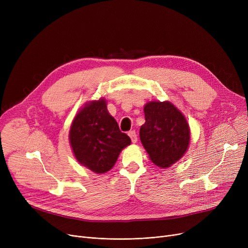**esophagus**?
Returning <instances> with one entry per match:
<instances>
[{
  "label": "esophagus",
  "instance_id": "1",
  "mask_svg": "<svg viewBox=\"0 0 248 248\" xmlns=\"http://www.w3.org/2000/svg\"><path fill=\"white\" fill-rule=\"evenodd\" d=\"M127 135H128L129 138H131L133 142H137L138 141V135H137L136 131H129Z\"/></svg>",
  "mask_w": 248,
  "mask_h": 248
}]
</instances>
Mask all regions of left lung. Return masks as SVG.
I'll list each match as a JSON object with an SVG mask.
<instances>
[{
  "label": "left lung",
  "instance_id": "8db88e82",
  "mask_svg": "<svg viewBox=\"0 0 248 248\" xmlns=\"http://www.w3.org/2000/svg\"><path fill=\"white\" fill-rule=\"evenodd\" d=\"M144 111L146 123L140 129L141 144L155 165L170 167L187 151L190 140L188 123L169 101H151Z\"/></svg>",
  "mask_w": 248,
  "mask_h": 248
}]
</instances>
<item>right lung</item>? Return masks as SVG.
<instances>
[{"mask_svg": "<svg viewBox=\"0 0 248 248\" xmlns=\"http://www.w3.org/2000/svg\"><path fill=\"white\" fill-rule=\"evenodd\" d=\"M69 139L76 160L97 174L110 170L122 150L131 144L108 113L104 99L86 104L76 114Z\"/></svg>", "mask_w": 248, "mask_h": 248, "instance_id": "obj_1", "label": "right lung"}]
</instances>
